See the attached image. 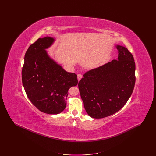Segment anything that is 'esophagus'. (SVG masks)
Returning <instances> with one entry per match:
<instances>
[{"mask_svg":"<svg viewBox=\"0 0 156 156\" xmlns=\"http://www.w3.org/2000/svg\"><path fill=\"white\" fill-rule=\"evenodd\" d=\"M82 77V75L81 74H79L78 75V81H80V80L81 79Z\"/></svg>","mask_w":156,"mask_h":156,"instance_id":"34e87169","label":"esophagus"}]
</instances>
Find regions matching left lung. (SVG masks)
Instances as JSON below:
<instances>
[{"label":"left lung","instance_id":"left-lung-1","mask_svg":"<svg viewBox=\"0 0 156 156\" xmlns=\"http://www.w3.org/2000/svg\"><path fill=\"white\" fill-rule=\"evenodd\" d=\"M118 59L83 74L78 88L89 116L100 119L122 109L133 90L136 81L133 55L126 47L117 45Z\"/></svg>","mask_w":156,"mask_h":156}]
</instances>
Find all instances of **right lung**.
I'll use <instances>...</instances> for the list:
<instances>
[{
  "instance_id": "add662e5",
  "label": "right lung",
  "mask_w": 156,
  "mask_h": 156,
  "mask_svg": "<svg viewBox=\"0 0 156 156\" xmlns=\"http://www.w3.org/2000/svg\"><path fill=\"white\" fill-rule=\"evenodd\" d=\"M54 41L50 37L40 38L30 45L22 72L23 85L31 102L39 111L53 115L65 109L68 90L78 84L77 75L65 71L45 51Z\"/></svg>"
}]
</instances>
